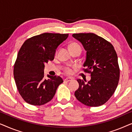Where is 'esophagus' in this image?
Listing matches in <instances>:
<instances>
[{"label":"esophagus","mask_w":132,"mask_h":132,"mask_svg":"<svg viewBox=\"0 0 132 132\" xmlns=\"http://www.w3.org/2000/svg\"><path fill=\"white\" fill-rule=\"evenodd\" d=\"M72 80H73V79L71 78V77H67V78L64 79V81L68 82H70V81H71Z\"/></svg>","instance_id":"34e87169"}]
</instances>
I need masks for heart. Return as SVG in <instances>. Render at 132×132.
Masks as SVG:
<instances>
[{
	"mask_svg": "<svg viewBox=\"0 0 132 132\" xmlns=\"http://www.w3.org/2000/svg\"><path fill=\"white\" fill-rule=\"evenodd\" d=\"M77 46H79V45L77 44V43H71V44H70L69 45V48H73V47H77ZM65 72L67 74H71L72 73L71 68H70L69 67L65 69Z\"/></svg>",
	"mask_w": 132,
	"mask_h": 132,
	"instance_id": "obj_1",
	"label": "heart"
}]
</instances>
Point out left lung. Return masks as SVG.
<instances>
[{"label":"left lung","instance_id":"obj_1","mask_svg":"<svg viewBox=\"0 0 132 132\" xmlns=\"http://www.w3.org/2000/svg\"><path fill=\"white\" fill-rule=\"evenodd\" d=\"M86 51L84 71L91 74L85 83L77 79L75 95L85 105L97 107L105 103L115 93L120 79L118 57L112 44L93 33L74 34Z\"/></svg>","mask_w":132,"mask_h":132}]
</instances>
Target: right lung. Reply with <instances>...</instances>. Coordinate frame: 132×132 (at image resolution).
<instances>
[{
	"label": "right lung",
	"mask_w": 132,
	"mask_h": 132,
	"mask_svg": "<svg viewBox=\"0 0 132 132\" xmlns=\"http://www.w3.org/2000/svg\"><path fill=\"white\" fill-rule=\"evenodd\" d=\"M68 34L44 33L26 39L21 47L14 67V76L19 93L25 102L41 106L50 102L59 85V76L44 77V64L53 61L56 49Z\"/></svg>",
	"instance_id": "add662e5"
}]
</instances>
